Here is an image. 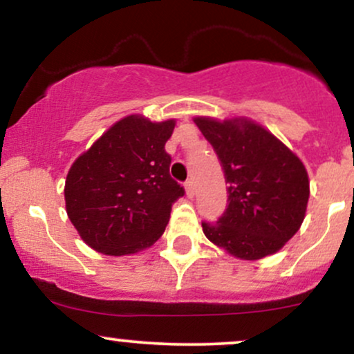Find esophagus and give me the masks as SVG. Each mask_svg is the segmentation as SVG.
Instances as JSON below:
<instances>
[{"label": "esophagus", "instance_id": "obj_1", "mask_svg": "<svg viewBox=\"0 0 354 354\" xmlns=\"http://www.w3.org/2000/svg\"><path fill=\"white\" fill-rule=\"evenodd\" d=\"M185 192H187V197H190V198H192L194 195H195V187H194L192 178L185 182Z\"/></svg>", "mask_w": 354, "mask_h": 354}]
</instances>
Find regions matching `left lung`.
<instances>
[{"mask_svg":"<svg viewBox=\"0 0 354 354\" xmlns=\"http://www.w3.org/2000/svg\"><path fill=\"white\" fill-rule=\"evenodd\" d=\"M228 184L227 209L202 222L212 243L243 260L280 250L300 230L310 197L305 165L272 132L247 119L195 118Z\"/></svg>","mask_w":354,"mask_h":354,"instance_id":"1","label":"left lung"}]
</instances>
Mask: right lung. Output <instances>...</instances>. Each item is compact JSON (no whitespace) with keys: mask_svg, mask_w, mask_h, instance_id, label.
I'll return each mask as SVG.
<instances>
[{"mask_svg":"<svg viewBox=\"0 0 354 354\" xmlns=\"http://www.w3.org/2000/svg\"><path fill=\"white\" fill-rule=\"evenodd\" d=\"M176 120L127 115L79 156L66 177L68 217L81 239L106 255H129L160 239L185 190L169 174L165 142Z\"/></svg>","mask_w":354,"mask_h":354,"instance_id":"right-lung-1","label":"right lung"}]
</instances>
